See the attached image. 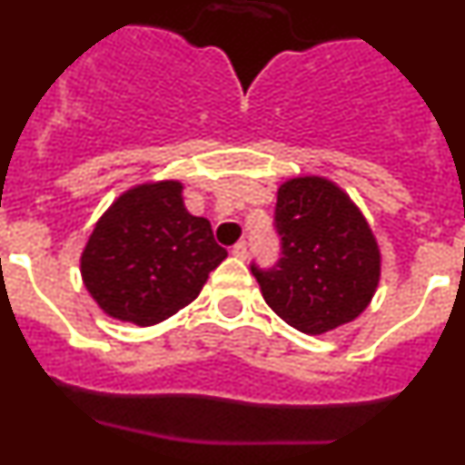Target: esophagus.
Returning <instances> with one entry per match:
<instances>
[{"instance_id": "1", "label": "esophagus", "mask_w": 465, "mask_h": 465, "mask_svg": "<svg viewBox=\"0 0 465 465\" xmlns=\"http://www.w3.org/2000/svg\"><path fill=\"white\" fill-rule=\"evenodd\" d=\"M232 254L236 256V259H247V242L245 241L236 242V245H233V250H232Z\"/></svg>"}]
</instances>
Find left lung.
Returning a JSON list of instances; mask_svg holds the SVG:
<instances>
[{
  "instance_id": "1",
  "label": "left lung",
  "mask_w": 465,
  "mask_h": 465,
  "mask_svg": "<svg viewBox=\"0 0 465 465\" xmlns=\"http://www.w3.org/2000/svg\"><path fill=\"white\" fill-rule=\"evenodd\" d=\"M283 256L270 272L252 267L262 299L306 335L358 320L380 283L382 256L360 206L322 175L290 177L276 191Z\"/></svg>"
}]
</instances>
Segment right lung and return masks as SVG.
I'll return each instance as SVG.
<instances>
[{
  "instance_id": "right-lung-1",
  "label": "right lung",
  "mask_w": 465,
  "mask_h": 465,
  "mask_svg": "<svg viewBox=\"0 0 465 465\" xmlns=\"http://www.w3.org/2000/svg\"><path fill=\"white\" fill-rule=\"evenodd\" d=\"M180 180L124 191L96 220L81 254L87 292L107 317L154 326L189 306L227 252L191 215Z\"/></svg>"
}]
</instances>
